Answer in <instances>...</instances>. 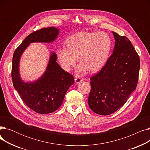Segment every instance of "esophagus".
Instances as JSON below:
<instances>
[{"mask_svg":"<svg viewBox=\"0 0 150 150\" xmlns=\"http://www.w3.org/2000/svg\"><path fill=\"white\" fill-rule=\"evenodd\" d=\"M75 83H76V84L80 83H81V82H82V81H83L81 78L78 77V76H76V77L75 78Z\"/></svg>","mask_w":150,"mask_h":150,"instance_id":"esophagus-1","label":"esophagus"}]
</instances>
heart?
<instances>
[{
    "instance_id": "1",
    "label": "heart",
    "mask_w": 150,
    "mask_h": 150,
    "mask_svg": "<svg viewBox=\"0 0 150 150\" xmlns=\"http://www.w3.org/2000/svg\"><path fill=\"white\" fill-rule=\"evenodd\" d=\"M66 47L57 51L62 68L69 72L76 64L78 72L86 74L89 71L97 72L103 67L109 57L111 41L109 35L103 32H79L69 36Z\"/></svg>"
}]
</instances>
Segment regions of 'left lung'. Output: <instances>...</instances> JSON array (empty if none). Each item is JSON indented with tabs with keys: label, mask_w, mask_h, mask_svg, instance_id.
Masks as SVG:
<instances>
[{
	"label": "left lung",
	"mask_w": 150,
	"mask_h": 150,
	"mask_svg": "<svg viewBox=\"0 0 150 150\" xmlns=\"http://www.w3.org/2000/svg\"><path fill=\"white\" fill-rule=\"evenodd\" d=\"M112 32L115 41L113 53L100 72L90 78L88 105L101 115L115 112L127 102L136 88L140 69L139 57L130 41Z\"/></svg>",
	"instance_id": "1"
}]
</instances>
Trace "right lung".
I'll return each mask as SVG.
<instances>
[{"label": "right lung", "mask_w": 150, "mask_h": 150, "mask_svg": "<svg viewBox=\"0 0 150 150\" xmlns=\"http://www.w3.org/2000/svg\"><path fill=\"white\" fill-rule=\"evenodd\" d=\"M59 32V29L55 27L34 31L16 49L13 57L11 76L14 88L25 105L39 114H49L57 111L62 105L67 90L74 83V78L59 66L57 62V54L52 52L43 75L34 81L25 82L21 79L19 73L20 59L31 43L53 42Z\"/></svg>", "instance_id": "obj_1"}]
</instances>
